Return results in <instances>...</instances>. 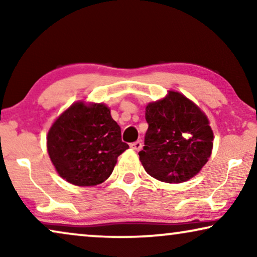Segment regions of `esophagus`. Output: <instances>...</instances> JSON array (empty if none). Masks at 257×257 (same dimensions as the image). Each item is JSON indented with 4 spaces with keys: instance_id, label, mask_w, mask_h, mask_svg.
<instances>
[{
    "instance_id": "34e87169",
    "label": "esophagus",
    "mask_w": 257,
    "mask_h": 257,
    "mask_svg": "<svg viewBox=\"0 0 257 257\" xmlns=\"http://www.w3.org/2000/svg\"><path fill=\"white\" fill-rule=\"evenodd\" d=\"M131 149H133L135 151H139V150H142V147H143V143L140 142V140H137V142H135V143H132L131 145Z\"/></svg>"
}]
</instances>
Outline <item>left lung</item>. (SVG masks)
Masks as SVG:
<instances>
[{"instance_id": "left-lung-1", "label": "left lung", "mask_w": 257, "mask_h": 257, "mask_svg": "<svg viewBox=\"0 0 257 257\" xmlns=\"http://www.w3.org/2000/svg\"><path fill=\"white\" fill-rule=\"evenodd\" d=\"M149 128L139 159L151 177L179 184L198 174L213 149L208 119L184 94L170 91L165 99L150 103Z\"/></svg>"}]
</instances>
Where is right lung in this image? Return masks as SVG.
I'll return each instance as SVG.
<instances>
[{"label":"right lung","mask_w":257,"mask_h":257,"mask_svg":"<svg viewBox=\"0 0 257 257\" xmlns=\"http://www.w3.org/2000/svg\"><path fill=\"white\" fill-rule=\"evenodd\" d=\"M47 140L58 174L77 186H94L106 180L117 158L128 149L107 106H89L82 101L59 115Z\"/></svg>","instance_id":"obj_1"}]
</instances>
